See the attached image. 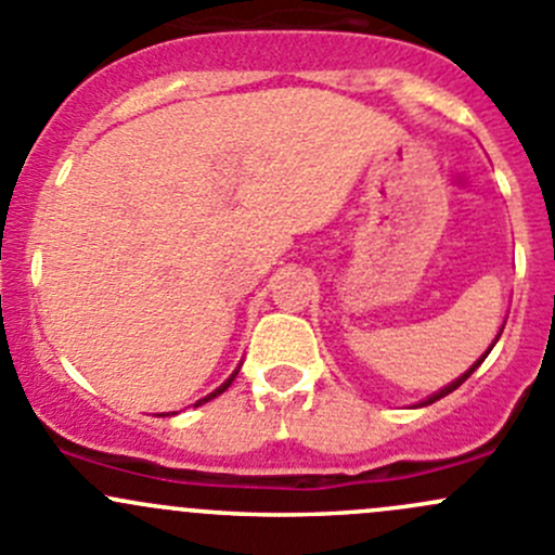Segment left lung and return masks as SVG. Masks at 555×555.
<instances>
[{
  "label": "left lung",
  "instance_id": "left-lung-1",
  "mask_svg": "<svg viewBox=\"0 0 555 555\" xmlns=\"http://www.w3.org/2000/svg\"><path fill=\"white\" fill-rule=\"evenodd\" d=\"M496 338H500V335H496ZM494 344H496V340H494ZM494 344H491V346H489V351H491V349H494ZM489 351H486V354H483V357H480V360H478V362H475V365H473V367H469V371H467V373H464V376H459V378H456V382H453V384H449V386H443V389H440V391H435V395H433V397H427V400H424V405H429V402H435V400H440V397L451 395V391H453V389H456V386H462L464 382H467V378H469V376H473V373H475V371H478V365H480V362H483V360H486V357H489Z\"/></svg>",
  "mask_w": 555,
  "mask_h": 555
}]
</instances>
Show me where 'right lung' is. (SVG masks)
Wrapping results in <instances>:
<instances>
[{"instance_id": "add662e5", "label": "right lung", "mask_w": 555, "mask_h": 555, "mask_svg": "<svg viewBox=\"0 0 555 555\" xmlns=\"http://www.w3.org/2000/svg\"><path fill=\"white\" fill-rule=\"evenodd\" d=\"M236 373H238V371H236ZM236 373H233V376H231V378H228V382H225V384H222V386H217V389H215V391H211V395H206V397H204V400H198V402H195V405H204V402L215 400V397H217V395H222V391H225V389H228V386H231V384H233V378H236Z\"/></svg>"}]
</instances>
